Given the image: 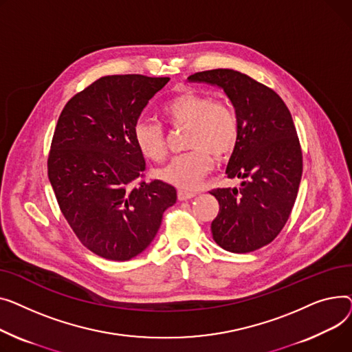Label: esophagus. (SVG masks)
<instances>
[{"instance_id": "esophagus-1", "label": "esophagus", "mask_w": 352, "mask_h": 352, "mask_svg": "<svg viewBox=\"0 0 352 352\" xmlns=\"http://www.w3.org/2000/svg\"><path fill=\"white\" fill-rule=\"evenodd\" d=\"M195 196H196V193L188 192V190H179V192H177L179 200H189V199H193Z\"/></svg>"}]
</instances>
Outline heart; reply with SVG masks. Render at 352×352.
<instances>
[{
    "instance_id": "obj_1",
    "label": "heart",
    "mask_w": 352,
    "mask_h": 352,
    "mask_svg": "<svg viewBox=\"0 0 352 352\" xmlns=\"http://www.w3.org/2000/svg\"><path fill=\"white\" fill-rule=\"evenodd\" d=\"M162 116L173 128L186 126L184 143L189 152L175 156L157 175L180 189H196L213 168V156H230L240 139V118L234 108L210 95L183 92L162 107ZM133 136L140 153L153 162L166 156V135L162 123L139 119Z\"/></svg>"
}]
</instances>
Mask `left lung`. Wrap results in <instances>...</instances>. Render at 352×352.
Returning a JSON list of instances; mask_svg holds the SVG:
<instances>
[{
	"label": "left lung",
	"mask_w": 352,
	"mask_h": 352,
	"mask_svg": "<svg viewBox=\"0 0 352 352\" xmlns=\"http://www.w3.org/2000/svg\"><path fill=\"white\" fill-rule=\"evenodd\" d=\"M224 91L240 118V139L227 177L240 188L213 189L219 214L213 240L232 253H250L272 243L292 214L302 175V152L290 111L268 87L233 69L189 76Z\"/></svg>",
	"instance_id": "left-lung-1"
}]
</instances>
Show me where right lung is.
Returning <instances> with one entry per match:
<instances>
[{"label":"right lung","instance_id":"add662e5","mask_svg":"<svg viewBox=\"0 0 352 352\" xmlns=\"http://www.w3.org/2000/svg\"><path fill=\"white\" fill-rule=\"evenodd\" d=\"M170 78L102 76L62 109L48 156L59 209L88 250L113 261L140 254L163 213L176 203L172 184L143 179L144 157L133 128Z\"/></svg>","mask_w":352,"mask_h":352}]
</instances>
